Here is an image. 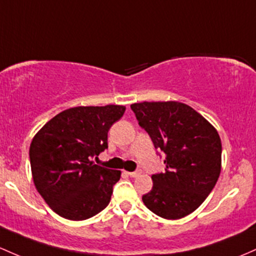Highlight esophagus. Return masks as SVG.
I'll return each mask as SVG.
<instances>
[{
  "label": "esophagus",
  "instance_id": "1",
  "mask_svg": "<svg viewBox=\"0 0 256 256\" xmlns=\"http://www.w3.org/2000/svg\"><path fill=\"white\" fill-rule=\"evenodd\" d=\"M142 174L141 170H136V171H132V172H128V175H130V178H138L140 175Z\"/></svg>",
  "mask_w": 256,
  "mask_h": 256
}]
</instances>
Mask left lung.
Masks as SVG:
<instances>
[{
    "label": "left lung",
    "mask_w": 256,
    "mask_h": 256,
    "mask_svg": "<svg viewBox=\"0 0 256 256\" xmlns=\"http://www.w3.org/2000/svg\"><path fill=\"white\" fill-rule=\"evenodd\" d=\"M140 126L165 154V172L152 175L144 206L168 220L190 215L210 194L221 171V140L206 118L181 102L131 104Z\"/></svg>",
    "instance_id": "obj_1"
}]
</instances>
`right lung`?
Instances as JSON below:
<instances>
[{"mask_svg":"<svg viewBox=\"0 0 256 256\" xmlns=\"http://www.w3.org/2000/svg\"><path fill=\"white\" fill-rule=\"evenodd\" d=\"M125 106H74L57 114L30 144L34 184L50 209L81 221L102 212L110 202L119 170L94 164L108 148V131Z\"/></svg>","mask_w":256,"mask_h":256,"instance_id":"add662e5","label":"right lung"}]
</instances>
